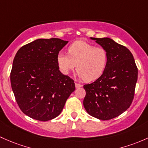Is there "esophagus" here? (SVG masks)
<instances>
[{
  "instance_id": "obj_1",
  "label": "esophagus",
  "mask_w": 148,
  "mask_h": 148,
  "mask_svg": "<svg viewBox=\"0 0 148 148\" xmlns=\"http://www.w3.org/2000/svg\"><path fill=\"white\" fill-rule=\"evenodd\" d=\"M75 88H81L82 86H83V85H82L81 84H79V83H75Z\"/></svg>"
}]
</instances>
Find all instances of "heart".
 <instances>
[{
    "label": "heart",
    "instance_id": "heart-1",
    "mask_svg": "<svg viewBox=\"0 0 148 148\" xmlns=\"http://www.w3.org/2000/svg\"><path fill=\"white\" fill-rule=\"evenodd\" d=\"M68 54L60 53L57 63L63 74H68L76 66L77 75L85 81H92L104 73L108 60L107 50L83 40H77L68 48Z\"/></svg>",
    "mask_w": 148,
    "mask_h": 148
}]
</instances>
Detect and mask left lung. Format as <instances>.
I'll return each instance as SVG.
<instances>
[{
	"label": "left lung",
	"mask_w": 148,
	"mask_h": 148,
	"mask_svg": "<svg viewBox=\"0 0 148 148\" xmlns=\"http://www.w3.org/2000/svg\"><path fill=\"white\" fill-rule=\"evenodd\" d=\"M107 50L108 60L103 75L84 85L83 106L87 112L99 120L118 117L130 106L138 80V68L131 52L109 38H90Z\"/></svg>",
	"instance_id": "left-lung-1"
}]
</instances>
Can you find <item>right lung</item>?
<instances>
[{"instance_id":"add662e5","label":"right lung","mask_w":148,"mask_h":148,"mask_svg":"<svg viewBox=\"0 0 148 148\" xmlns=\"http://www.w3.org/2000/svg\"><path fill=\"white\" fill-rule=\"evenodd\" d=\"M68 42L37 39L16 54L10 83L20 109L30 118L48 121L58 116L75 89L74 80L60 73L57 63L59 51Z\"/></svg>"}]
</instances>
